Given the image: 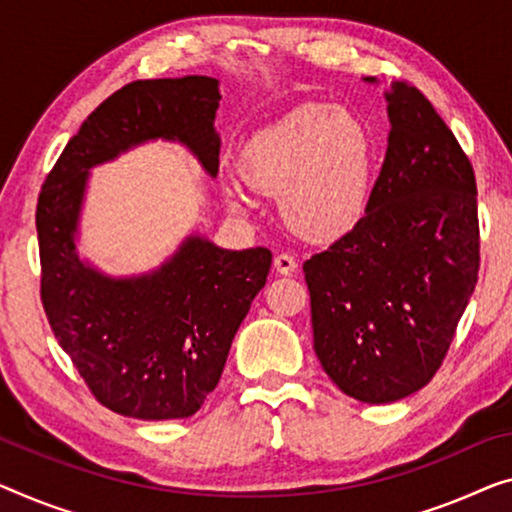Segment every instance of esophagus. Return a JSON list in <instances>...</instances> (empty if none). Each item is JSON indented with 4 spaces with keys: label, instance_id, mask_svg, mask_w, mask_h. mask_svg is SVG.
I'll list each match as a JSON object with an SVG mask.
<instances>
[{
    "label": "esophagus",
    "instance_id": "34e87169",
    "mask_svg": "<svg viewBox=\"0 0 512 512\" xmlns=\"http://www.w3.org/2000/svg\"><path fill=\"white\" fill-rule=\"evenodd\" d=\"M273 266H276V271L282 273V276H292V273H296V269H299V262H296L292 255L280 253L276 255V259H273Z\"/></svg>",
    "mask_w": 512,
    "mask_h": 512
}]
</instances>
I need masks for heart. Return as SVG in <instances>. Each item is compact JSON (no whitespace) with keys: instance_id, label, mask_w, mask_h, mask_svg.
Returning <instances> with one entry per match:
<instances>
[{"instance_id":"heart-1","label":"heart","mask_w":512,"mask_h":512,"mask_svg":"<svg viewBox=\"0 0 512 512\" xmlns=\"http://www.w3.org/2000/svg\"><path fill=\"white\" fill-rule=\"evenodd\" d=\"M248 183L280 195L282 216L312 241H335L361 223L377 170V147L358 114L305 103L250 137L241 156ZM236 209L253 204L241 181L225 183Z\"/></svg>"}]
</instances>
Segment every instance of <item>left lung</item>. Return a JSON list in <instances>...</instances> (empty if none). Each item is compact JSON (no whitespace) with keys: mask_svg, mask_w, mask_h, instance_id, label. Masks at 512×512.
<instances>
[{"mask_svg":"<svg viewBox=\"0 0 512 512\" xmlns=\"http://www.w3.org/2000/svg\"><path fill=\"white\" fill-rule=\"evenodd\" d=\"M386 101L391 133L368 211L303 264L319 363L342 393L370 404L434 377L480 266L467 154L409 82H395Z\"/></svg>","mask_w":512,"mask_h":512,"instance_id":"obj_1","label":"left lung"}]
</instances>
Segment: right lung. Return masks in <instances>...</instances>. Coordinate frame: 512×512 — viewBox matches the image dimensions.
<instances>
[{
	"instance_id": "add662e5",
	"label": "right lung",
	"mask_w": 512,
	"mask_h": 512,
	"mask_svg": "<svg viewBox=\"0 0 512 512\" xmlns=\"http://www.w3.org/2000/svg\"><path fill=\"white\" fill-rule=\"evenodd\" d=\"M218 80H137L89 114L38 195L41 301L50 329L94 398L140 421L188 418L218 386L243 317L271 269V250H223L188 236L156 271L110 278L75 253L89 170L135 144L177 140L211 177Z\"/></svg>"
}]
</instances>
